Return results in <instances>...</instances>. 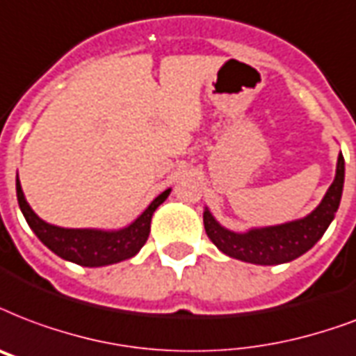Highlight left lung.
<instances>
[{"instance_id":"left-lung-1","label":"left lung","mask_w":356,"mask_h":356,"mask_svg":"<svg viewBox=\"0 0 356 356\" xmlns=\"http://www.w3.org/2000/svg\"><path fill=\"white\" fill-rule=\"evenodd\" d=\"M343 164H346L343 154L340 153L334 181L327 190L323 202L316 207V211H312L305 218L280 224V226L235 233L222 227L214 220L213 214L209 213V209H205L203 224H205L207 237L226 256L246 263L280 265V263L297 259L323 237V233L327 232V227L334 218V213L338 211L341 200V190H343V173H346Z\"/></svg>"}]
</instances>
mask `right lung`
<instances>
[{
	"label": "right lung",
	"instance_id": "add662e5",
	"mask_svg": "<svg viewBox=\"0 0 356 356\" xmlns=\"http://www.w3.org/2000/svg\"><path fill=\"white\" fill-rule=\"evenodd\" d=\"M16 196H18V205L29 227L40 238V243L46 244L54 254L83 267H102V265H112V263L129 259L140 252L151 232L153 213L160 203L170 196V188L164 190L159 197H154L153 203L129 227H123L118 232L67 229V227L51 226L48 222L40 220L33 213V209L27 205L18 179H16Z\"/></svg>",
	"mask_w": 356,
	"mask_h": 356
}]
</instances>
